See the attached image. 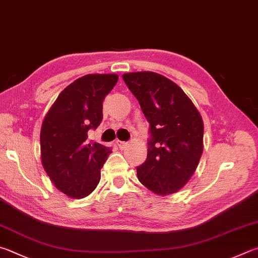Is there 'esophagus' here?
Returning <instances> with one entry per match:
<instances>
[{
  "label": "esophagus",
  "instance_id": "obj_1",
  "mask_svg": "<svg viewBox=\"0 0 258 258\" xmlns=\"http://www.w3.org/2000/svg\"><path fill=\"white\" fill-rule=\"evenodd\" d=\"M116 143H117V145H118V148H119V149H124V148L126 147V145H127V142L119 141V140H117Z\"/></svg>",
  "mask_w": 258,
  "mask_h": 258
}]
</instances>
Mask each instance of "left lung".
I'll list each match as a JSON object with an SVG mask.
<instances>
[{
    "instance_id": "obj_1",
    "label": "left lung",
    "mask_w": 258,
    "mask_h": 258,
    "mask_svg": "<svg viewBox=\"0 0 258 258\" xmlns=\"http://www.w3.org/2000/svg\"><path fill=\"white\" fill-rule=\"evenodd\" d=\"M150 123L147 160L138 178L154 194L177 193L194 175L203 153L204 124L189 97L169 79L150 71L123 74Z\"/></svg>"
}]
</instances>
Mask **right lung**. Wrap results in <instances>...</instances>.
Masks as SVG:
<instances>
[{
  "label": "right lung",
  "instance_id": "obj_1",
  "mask_svg": "<svg viewBox=\"0 0 258 258\" xmlns=\"http://www.w3.org/2000/svg\"><path fill=\"white\" fill-rule=\"evenodd\" d=\"M117 74H87L64 89L45 115L40 130L41 163L56 188L83 199L100 180L110 149L88 142V132L102 119V101Z\"/></svg>",
  "mask_w": 258,
  "mask_h": 258
}]
</instances>
